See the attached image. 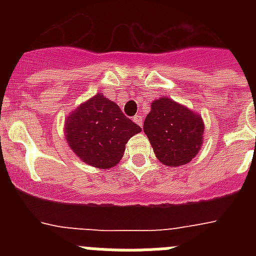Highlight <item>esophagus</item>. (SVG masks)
I'll use <instances>...</instances> for the list:
<instances>
[{"label": "esophagus", "instance_id": "1", "mask_svg": "<svg viewBox=\"0 0 256 256\" xmlns=\"http://www.w3.org/2000/svg\"><path fill=\"white\" fill-rule=\"evenodd\" d=\"M133 122H134L136 124H138L140 126H144V123H142V116H141V115H134V116H133Z\"/></svg>", "mask_w": 256, "mask_h": 256}]
</instances>
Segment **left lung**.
<instances>
[{"instance_id": "obj_1", "label": "left lung", "mask_w": 256, "mask_h": 256, "mask_svg": "<svg viewBox=\"0 0 256 256\" xmlns=\"http://www.w3.org/2000/svg\"><path fill=\"white\" fill-rule=\"evenodd\" d=\"M204 120L198 112L160 97L151 102V110L144 123L158 160L168 166H180L191 162L202 148Z\"/></svg>"}]
</instances>
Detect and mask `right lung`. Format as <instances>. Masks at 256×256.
<instances>
[{"instance_id": "right-lung-1", "label": "right lung", "mask_w": 256, "mask_h": 256, "mask_svg": "<svg viewBox=\"0 0 256 256\" xmlns=\"http://www.w3.org/2000/svg\"><path fill=\"white\" fill-rule=\"evenodd\" d=\"M141 126L126 116L102 94L82 102L65 119L64 134L79 159L98 169H110L120 162L126 144Z\"/></svg>"}]
</instances>
